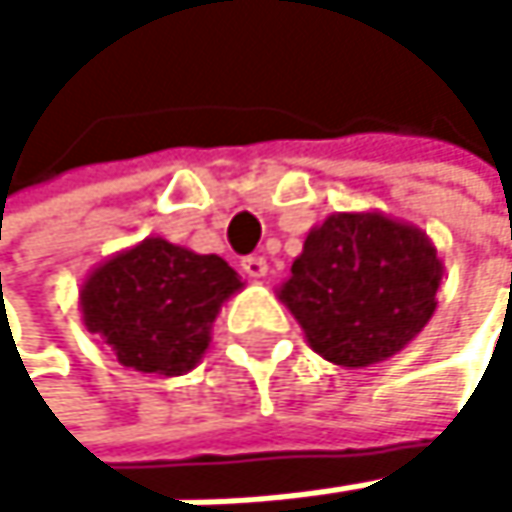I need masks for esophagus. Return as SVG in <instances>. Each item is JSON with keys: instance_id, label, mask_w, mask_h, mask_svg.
I'll return each mask as SVG.
<instances>
[{"instance_id": "1", "label": "esophagus", "mask_w": 512, "mask_h": 512, "mask_svg": "<svg viewBox=\"0 0 512 512\" xmlns=\"http://www.w3.org/2000/svg\"><path fill=\"white\" fill-rule=\"evenodd\" d=\"M267 270H270V264H267V258H261V254H251V258H242V273H245L248 279H264Z\"/></svg>"}]
</instances>
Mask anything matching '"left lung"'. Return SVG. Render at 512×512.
I'll return each mask as SVG.
<instances>
[{
	"label": "left lung",
	"instance_id": "obj_1",
	"mask_svg": "<svg viewBox=\"0 0 512 512\" xmlns=\"http://www.w3.org/2000/svg\"><path fill=\"white\" fill-rule=\"evenodd\" d=\"M442 273L421 227L378 208L334 211L307 233L279 301L322 359L365 368L396 356L424 331Z\"/></svg>",
	"mask_w": 512,
	"mask_h": 512
}]
</instances>
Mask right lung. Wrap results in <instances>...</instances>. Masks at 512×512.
<instances>
[{"label":"right lung","mask_w":512,"mask_h":512,"mask_svg":"<svg viewBox=\"0 0 512 512\" xmlns=\"http://www.w3.org/2000/svg\"><path fill=\"white\" fill-rule=\"evenodd\" d=\"M245 282L218 254H196L162 236H147L97 264L79 310L116 359L141 375L178 378L199 365L211 325Z\"/></svg>","instance_id":"right-lung-1"}]
</instances>
